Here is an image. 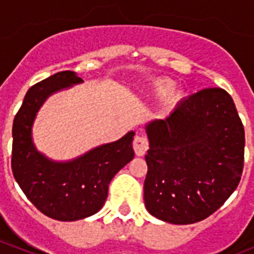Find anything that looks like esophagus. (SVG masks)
I'll return each mask as SVG.
<instances>
[{
	"label": "esophagus",
	"mask_w": 254,
	"mask_h": 254,
	"mask_svg": "<svg viewBox=\"0 0 254 254\" xmlns=\"http://www.w3.org/2000/svg\"><path fill=\"white\" fill-rule=\"evenodd\" d=\"M132 146H133L134 154L137 155V156H143V155L146 154L147 150H149V141H147V137L143 136V134H137L134 137Z\"/></svg>",
	"instance_id": "1"
}]
</instances>
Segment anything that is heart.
<instances>
[{"label": "heart", "mask_w": 254, "mask_h": 254, "mask_svg": "<svg viewBox=\"0 0 254 254\" xmlns=\"http://www.w3.org/2000/svg\"><path fill=\"white\" fill-rule=\"evenodd\" d=\"M173 86H174L173 81H170L168 78H160L155 82V91L159 96H167L172 91Z\"/></svg>", "instance_id": "b5f03b06"}]
</instances>
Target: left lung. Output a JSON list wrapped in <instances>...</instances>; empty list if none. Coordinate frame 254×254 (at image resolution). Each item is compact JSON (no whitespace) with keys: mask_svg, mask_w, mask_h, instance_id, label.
Wrapping results in <instances>:
<instances>
[{"mask_svg":"<svg viewBox=\"0 0 254 254\" xmlns=\"http://www.w3.org/2000/svg\"><path fill=\"white\" fill-rule=\"evenodd\" d=\"M146 132L143 198L152 216L177 225L197 223L221 207L239 185L244 127L221 87L192 94L167 120L149 123Z\"/></svg>","mask_w":254,"mask_h":254,"instance_id":"1","label":"left lung"}]
</instances>
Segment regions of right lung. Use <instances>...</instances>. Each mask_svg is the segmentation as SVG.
I'll use <instances>...</instances> for the list:
<instances>
[{
    "mask_svg": "<svg viewBox=\"0 0 254 254\" xmlns=\"http://www.w3.org/2000/svg\"><path fill=\"white\" fill-rule=\"evenodd\" d=\"M82 82L72 71H62L33 85L12 125L11 168L17 185L40 212L60 221L91 216L102 208L112 178L133 159L134 132L91 150L67 163L51 161L37 151L31 125L51 94Z\"/></svg>",
    "mask_w": 254,
    "mask_h": 254,
    "instance_id": "right-lung-1",
    "label": "right lung"
}]
</instances>
